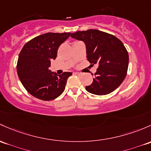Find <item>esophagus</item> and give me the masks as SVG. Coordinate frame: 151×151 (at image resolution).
Listing matches in <instances>:
<instances>
[{
  "label": "esophagus",
  "instance_id": "obj_1",
  "mask_svg": "<svg viewBox=\"0 0 151 151\" xmlns=\"http://www.w3.org/2000/svg\"><path fill=\"white\" fill-rule=\"evenodd\" d=\"M74 74H75V75H78V76L82 75V73H80V72H74Z\"/></svg>",
  "mask_w": 151,
  "mask_h": 151
}]
</instances>
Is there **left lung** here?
Returning <instances> with one entry per match:
<instances>
[{
  "label": "left lung",
  "instance_id": "left-lung-1",
  "mask_svg": "<svg viewBox=\"0 0 151 151\" xmlns=\"http://www.w3.org/2000/svg\"><path fill=\"white\" fill-rule=\"evenodd\" d=\"M71 37L83 41L89 62L98 64L93 83L85 88L87 91L97 96L114 91L126 77L129 64L128 52L122 41L98 29L76 32Z\"/></svg>",
  "mask_w": 151,
  "mask_h": 151
}]
</instances>
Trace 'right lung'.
I'll return each instance as SVG.
<instances>
[{
  "label": "right lung",
  "instance_id": "obj_1",
  "mask_svg": "<svg viewBox=\"0 0 151 151\" xmlns=\"http://www.w3.org/2000/svg\"><path fill=\"white\" fill-rule=\"evenodd\" d=\"M70 32H47L28 41L19 55L17 74L22 84L32 96L42 101H51L63 93L66 81L72 74L51 72L50 61L55 59L58 47Z\"/></svg>",
  "mask_w": 151,
  "mask_h": 151
}]
</instances>
